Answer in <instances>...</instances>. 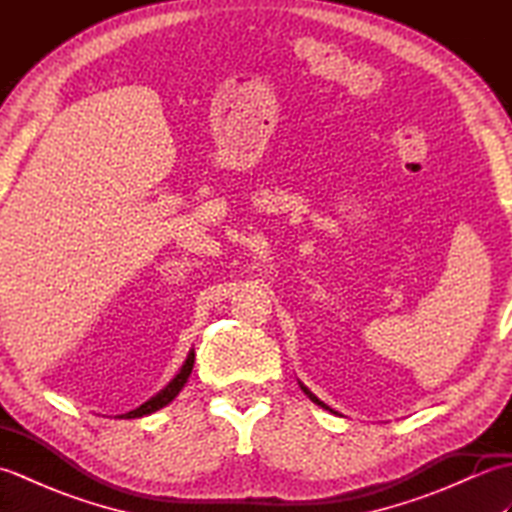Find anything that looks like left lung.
<instances>
[{"instance_id": "8db88e82", "label": "left lung", "mask_w": 512, "mask_h": 512, "mask_svg": "<svg viewBox=\"0 0 512 512\" xmlns=\"http://www.w3.org/2000/svg\"><path fill=\"white\" fill-rule=\"evenodd\" d=\"M299 387L303 389V394H306V396H308V398H310V400L314 402V405H319L321 409H325V411H330V413H336V411H334L332 407H328V405H325V402H323V400H319L317 396H314V394H312V391H310V389H308L306 385H303V383H299Z\"/></svg>"}]
</instances>
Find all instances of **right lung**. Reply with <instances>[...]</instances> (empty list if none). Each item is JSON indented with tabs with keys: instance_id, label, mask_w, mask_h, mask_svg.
Wrapping results in <instances>:
<instances>
[{
	"instance_id": "right-lung-1",
	"label": "right lung",
	"mask_w": 512,
	"mask_h": 512,
	"mask_svg": "<svg viewBox=\"0 0 512 512\" xmlns=\"http://www.w3.org/2000/svg\"><path fill=\"white\" fill-rule=\"evenodd\" d=\"M193 361H195V352L193 350H189V354H187V361L182 363V367H180V372L173 376L169 383L162 387L156 396H151L147 402H143V405L140 407H136V409H132V411H127V413H121V416H116V418H143V416H149V413H154V411H158V409H162V407H167L169 402L176 398L180 391H182V387L187 385V380H189V376H191V369H193Z\"/></svg>"
}]
</instances>
